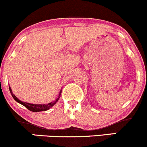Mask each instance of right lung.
Segmentation results:
<instances>
[{
  "label": "right lung",
  "instance_id": "right-lung-1",
  "mask_svg": "<svg viewBox=\"0 0 147 147\" xmlns=\"http://www.w3.org/2000/svg\"><path fill=\"white\" fill-rule=\"evenodd\" d=\"M9 88L10 92H11L12 96H13V98H14V100H15L16 101H17L18 102H19V103H20L21 105H24V107H26V108L29 109V110L31 111V112H42V111H46V110H47V109H50L51 107H52L55 104L56 102L58 101V100H59V98L60 97V95H61V92H60L59 97H58V98H57V99L55 100V101H53V102H50V103H48V104H47V105H45V104H44V105H35V104H31V103H28V102L20 101V100H19L18 98L13 93H12L11 89L10 88V87H9Z\"/></svg>",
  "mask_w": 147,
  "mask_h": 147
}]
</instances>
